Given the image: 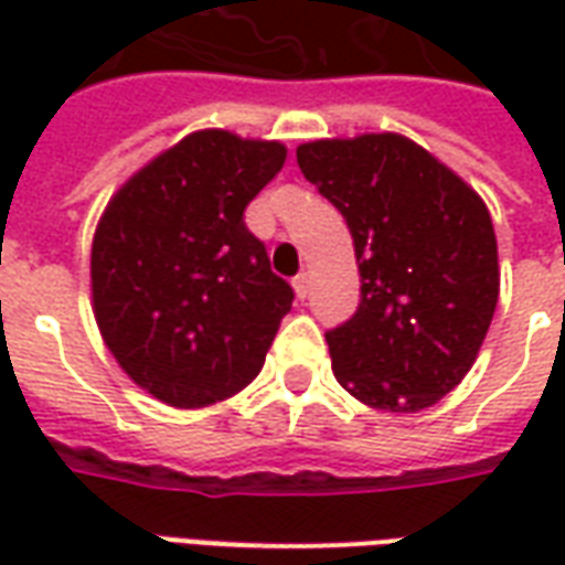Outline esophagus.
Returning a JSON list of instances; mask_svg holds the SVG:
<instances>
[{
	"mask_svg": "<svg viewBox=\"0 0 565 565\" xmlns=\"http://www.w3.org/2000/svg\"><path fill=\"white\" fill-rule=\"evenodd\" d=\"M294 287H296V296H299V299H306L308 294H311V271H299V275H296L294 278Z\"/></svg>",
	"mask_w": 565,
	"mask_h": 565,
	"instance_id": "obj_1",
	"label": "esophagus"
}]
</instances>
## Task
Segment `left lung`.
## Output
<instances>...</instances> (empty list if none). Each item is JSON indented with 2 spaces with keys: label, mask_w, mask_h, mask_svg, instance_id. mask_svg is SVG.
<instances>
[{
  "label": "left lung",
  "mask_w": 565,
  "mask_h": 565,
  "mask_svg": "<svg viewBox=\"0 0 565 565\" xmlns=\"http://www.w3.org/2000/svg\"><path fill=\"white\" fill-rule=\"evenodd\" d=\"M296 162L342 211L360 266V306L327 332L335 379L384 412L436 405L472 369L497 311L487 205L393 132L308 141Z\"/></svg>",
  "instance_id": "1"
}]
</instances>
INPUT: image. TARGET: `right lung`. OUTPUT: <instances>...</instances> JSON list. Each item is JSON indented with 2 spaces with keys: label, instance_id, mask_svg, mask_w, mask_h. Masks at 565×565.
<instances>
[{
  "label": "right lung",
  "instance_id": "1",
  "mask_svg": "<svg viewBox=\"0 0 565 565\" xmlns=\"http://www.w3.org/2000/svg\"><path fill=\"white\" fill-rule=\"evenodd\" d=\"M284 157L278 141L193 132L129 178L96 226V323L124 372L162 403H221L263 369L294 287L271 271L245 209Z\"/></svg>",
  "mask_w": 565,
  "mask_h": 565
}]
</instances>
